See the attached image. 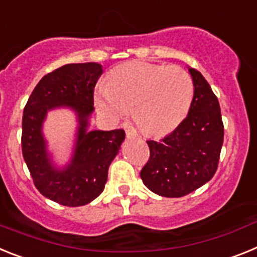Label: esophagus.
I'll return each instance as SVG.
<instances>
[{"label": "esophagus", "mask_w": 257, "mask_h": 257, "mask_svg": "<svg viewBox=\"0 0 257 257\" xmlns=\"http://www.w3.org/2000/svg\"><path fill=\"white\" fill-rule=\"evenodd\" d=\"M126 136L127 138H138V133H136L135 128L133 127H128L126 130Z\"/></svg>", "instance_id": "obj_1"}]
</instances>
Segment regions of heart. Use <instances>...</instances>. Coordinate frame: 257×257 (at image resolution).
<instances>
[{
  "instance_id": "b5f03b06",
  "label": "heart",
  "mask_w": 257,
  "mask_h": 257,
  "mask_svg": "<svg viewBox=\"0 0 257 257\" xmlns=\"http://www.w3.org/2000/svg\"><path fill=\"white\" fill-rule=\"evenodd\" d=\"M193 97L194 83L184 68L147 61L119 65L94 92L95 105L104 118L117 122L130 106L134 121L151 136L175 130L189 113Z\"/></svg>"
}]
</instances>
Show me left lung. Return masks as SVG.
Returning a JSON list of instances; mask_svg holds the SVG:
<instances>
[{
	"label": "left lung",
	"mask_w": 257,
	"mask_h": 257,
	"mask_svg": "<svg viewBox=\"0 0 257 257\" xmlns=\"http://www.w3.org/2000/svg\"><path fill=\"white\" fill-rule=\"evenodd\" d=\"M194 97L187 118L160 142L148 140L149 161L140 178L153 193L187 196L210 181L219 165L224 124L219 100L205 77L189 68Z\"/></svg>",
	"instance_id": "1"
}]
</instances>
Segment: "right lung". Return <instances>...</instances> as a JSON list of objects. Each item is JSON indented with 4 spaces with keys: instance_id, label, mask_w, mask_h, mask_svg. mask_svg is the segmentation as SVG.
<instances>
[{
    "instance_id": "1",
    "label": "right lung",
    "mask_w": 257,
    "mask_h": 257,
    "mask_svg": "<svg viewBox=\"0 0 257 257\" xmlns=\"http://www.w3.org/2000/svg\"><path fill=\"white\" fill-rule=\"evenodd\" d=\"M101 73L103 67L97 63L63 65L42 77L23 112L24 161L41 194L59 205L78 207L100 196L109 165L124 140L122 128L87 130L94 112V88ZM55 107H70L79 122L74 156L63 169L52 163L42 134L47 112Z\"/></svg>"
}]
</instances>
